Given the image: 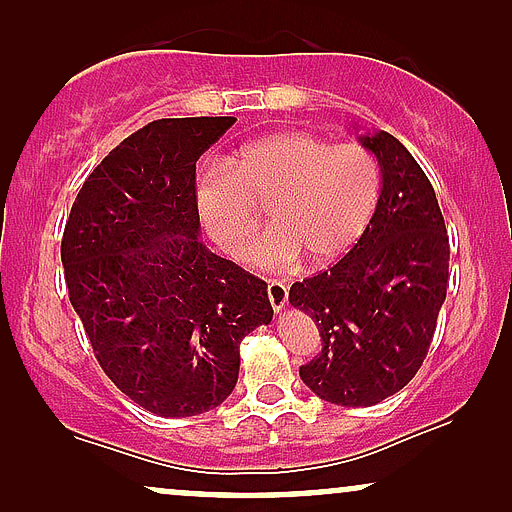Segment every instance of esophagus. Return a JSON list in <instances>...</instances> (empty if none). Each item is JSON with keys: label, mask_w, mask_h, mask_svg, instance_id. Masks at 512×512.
I'll list each match as a JSON object with an SVG mask.
<instances>
[{"label": "esophagus", "mask_w": 512, "mask_h": 512, "mask_svg": "<svg viewBox=\"0 0 512 512\" xmlns=\"http://www.w3.org/2000/svg\"><path fill=\"white\" fill-rule=\"evenodd\" d=\"M267 293H269V303H272L274 313H281V310L286 308V301H289V286L274 279V281H269Z\"/></svg>", "instance_id": "esophagus-1"}]
</instances>
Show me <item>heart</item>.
<instances>
[{
	"label": "heart",
	"mask_w": 512,
	"mask_h": 512,
	"mask_svg": "<svg viewBox=\"0 0 512 512\" xmlns=\"http://www.w3.org/2000/svg\"><path fill=\"white\" fill-rule=\"evenodd\" d=\"M378 199L380 166L368 149L305 132L252 142L197 182L209 236L238 262L250 257L257 209L269 204L274 228L255 250L264 267H289L301 255L310 267L337 262L366 233Z\"/></svg>",
	"instance_id": "b5f03b06"
}]
</instances>
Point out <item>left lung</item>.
<instances>
[{"mask_svg":"<svg viewBox=\"0 0 512 512\" xmlns=\"http://www.w3.org/2000/svg\"><path fill=\"white\" fill-rule=\"evenodd\" d=\"M361 144L383 173L378 209L342 260L289 293L322 339L301 380L339 407H373L414 378L448 293V231L426 173L392 134Z\"/></svg>","mask_w":512,"mask_h":512,"instance_id":"8db88e82","label":"left lung"}]
</instances>
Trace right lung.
Instances as JSON below:
<instances>
[{
    "mask_svg": "<svg viewBox=\"0 0 512 512\" xmlns=\"http://www.w3.org/2000/svg\"><path fill=\"white\" fill-rule=\"evenodd\" d=\"M236 117H166L93 168L62 236L69 301L117 390L158 416L219 407L267 284L199 240L197 158Z\"/></svg>",
    "mask_w": 512,
    "mask_h": 512,
    "instance_id": "right-lung-1",
    "label": "right lung"
}]
</instances>
